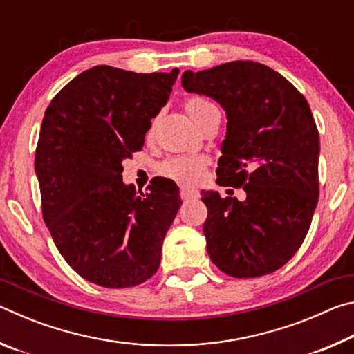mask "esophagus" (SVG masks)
<instances>
[{
	"label": "esophagus",
	"mask_w": 354,
	"mask_h": 354,
	"mask_svg": "<svg viewBox=\"0 0 354 354\" xmlns=\"http://www.w3.org/2000/svg\"><path fill=\"white\" fill-rule=\"evenodd\" d=\"M179 195H181L183 201H190V200H195V198H198V196H200L198 190L185 187V185H184V187H181V190H179Z\"/></svg>",
	"instance_id": "esophagus-1"
}]
</instances>
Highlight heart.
Listing matches in <instances>:
<instances>
[{"instance_id":"heart-1","label":"heart","mask_w":354,"mask_h":354,"mask_svg":"<svg viewBox=\"0 0 354 354\" xmlns=\"http://www.w3.org/2000/svg\"><path fill=\"white\" fill-rule=\"evenodd\" d=\"M214 104L211 101L203 97H192L187 103H185V109H187L190 118L198 120L203 113L209 109H214ZM206 160L198 156H176L171 158L160 165V173L164 176L175 179V181L181 183H194L201 176L203 170H205Z\"/></svg>"}]
</instances>
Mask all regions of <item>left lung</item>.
<instances>
[{
	"mask_svg": "<svg viewBox=\"0 0 354 354\" xmlns=\"http://www.w3.org/2000/svg\"><path fill=\"white\" fill-rule=\"evenodd\" d=\"M183 87L225 109L217 183L247 194L239 201L201 190L209 257L234 278L273 273L301 247L319 201L320 140L308 101L278 71L251 61L187 70Z\"/></svg>",
	"mask_w": 354,
	"mask_h": 354,
	"instance_id": "obj_1",
	"label": "left lung"
}]
</instances>
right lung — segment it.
<instances>
[{
    "label": "right lung",
    "mask_w": 354,
    "mask_h": 354,
    "mask_svg": "<svg viewBox=\"0 0 354 354\" xmlns=\"http://www.w3.org/2000/svg\"><path fill=\"white\" fill-rule=\"evenodd\" d=\"M178 73L98 65L46 107L35 149L41 212L59 253L93 284L133 287L158 272L179 189L160 178L136 194L122 181V162L142 149Z\"/></svg>",
    "instance_id": "obj_1"
}]
</instances>
